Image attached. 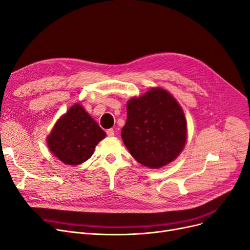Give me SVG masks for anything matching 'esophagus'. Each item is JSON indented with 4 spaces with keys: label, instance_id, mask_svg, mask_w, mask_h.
<instances>
[{
    "label": "esophagus",
    "instance_id": "34e87169",
    "mask_svg": "<svg viewBox=\"0 0 250 250\" xmlns=\"http://www.w3.org/2000/svg\"><path fill=\"white\" fill-rule=\"evenodd\" d=\"M106 134H107L108 137H113L114 136V131L112 128H109V129H107V131H106Z\"/></svg>",
    "mask_w": 250,
    "mask_h": 250
}]
</instances>
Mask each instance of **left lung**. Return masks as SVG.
<instances>
[{
  "instance_id": "left-lung-1",
  "label": "left lung",
  "mask_w": 250,
  "mask_h": 250,
  "mask_svg": "<svg viewBox=\"0 0 250 250\" xmlns=\"http://www.w3.org/2000/svg\"><path fill=\"white\" fill-rule=\"evenodd\" d=\"M122 138L141 165L150 168L165 167L178 157L186 144L185 114L167 91L152 88L127 101Z\"/></svg>"
}]
</instances>
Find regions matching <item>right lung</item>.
<instances>
[{"mask_svg":"<svg viewBox=\"0 0 250 250\" xmlns=\"http://www.w3.org/2000/svg\"><path fill=\"white\" fill-rule=\"evenodd\" d=\"M106 134L81 104L62 115L47 138L50 151L63 164L78 166L88 160Z\"/></svg>","mask_w":250,"mask_h":250,"instance_id":"1","label":"right lung"}]
</instances>
